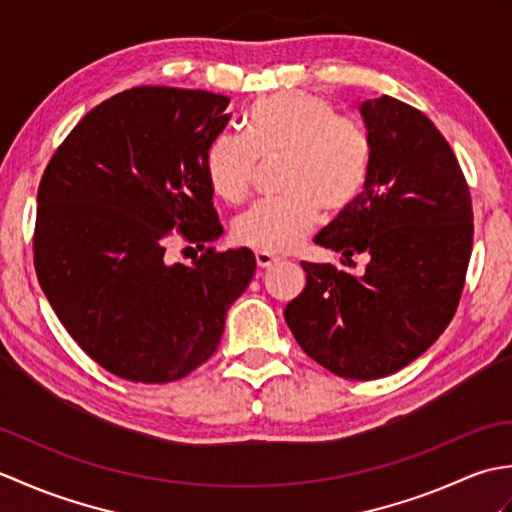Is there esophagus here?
Wrapping results in <instances>:
<instances>
[{
	"instance_id": "obj_1",
	"label": "esophagus",
	"mask_w": 512,
	"mask_h": 512,
	"mask_svg": "<svg viewBox=\"0 0 512 512\" xmlns=\"http://www.w3.org/2000/svg\"><path fill=\"white\" fill-rule=\"evenodd\" d=\"M255 262H257V266L259 268H270V266H273V264H277L279 262V259L275 257V255H270V253H262V250H257V253H255Z\"/></svg>"
}]
</instances>
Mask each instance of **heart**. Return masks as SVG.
Wrapping results in <instances>:
<instances>
[{
	"instance_id": "heart-1",
	"label": "heart",
	"mask_w": 512,
	"mask_h": 512,
	"mask_svg": "<svg viewBox=\"0 0 512 512\" xmlns=\"http://www.w3.org/2000/svg\"><path fill=\"white\" fill-rule=\"evenodd\" d=\"M246 134H217L204 156L206 178L228 204L248 198L257 158L284 156V198L259 200L233 222L239 244L281 255L297 248L317 226L321 211L330 217L350 211L372 173V140L365 127L323 96L275 92L246 112Z\"/></svg>"
}]
</instances>
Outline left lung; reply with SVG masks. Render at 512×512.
<instances>
[{"mask_svg":"<svg viewBox=\"0 0 512 512\" xmlns=\"http://www.w3.org/2000/svg\"><path fill=\"white\" fill-rule=\"evenodd\" d=\"M372 173L361 198L314 244L365 253L363 275L301 262L306 288L284 317L301 350L332 374L372 380L398 372L447 330L473 248V204L447 138L391 96L361 105Z\"/></svg>","mask_w":512,"mask_h":512,"instance_id":"1","label":"left lung"}]
</instances>
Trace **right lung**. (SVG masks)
Masks as SVG:
<instances>
[{
  "label": "right lung",
  "instance_id": "1",
  "mask_svg": "<svg viewBox=\"0 0 512 512\" xmlns=\"http://www.w3.org/2000/svg\"><path fill=\"white\" fill-rule=\"evenodd\" d=\"M226 105L204 90H125L74 125L41 176V290L81 350L118 378L173 383L209 361L253 279L248 248H204L222 235L204 156L231 118ZM173 241L205 253L173 263Z\"/></svg>",
  "mask_w": 512,
  "mask_h": 512
}]
</instances>
